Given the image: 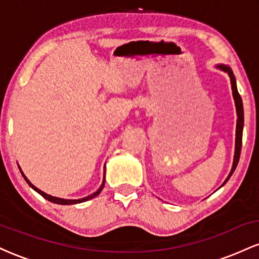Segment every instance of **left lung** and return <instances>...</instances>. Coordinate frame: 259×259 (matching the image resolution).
Listing matches in <instances>:
<instances>
[{
	"label": "left lung",
	"instance_id": "obj_1",
	"mask_svg": "<svg viewBox=\"0 0 259 259\" xmlns=\"http://www.w3.org/2000/svg\"><path fill=\"white\" fill-rule=\"evenodd\" d=\"M215 68L221 69L222 72H225L230 78V84H231V90H233V97L235 101V107H236V114H237V121H236V138H235V153H234V162L233 167H231L230 173H229L228 178L225 179L223 185L229 180V178L231 177L234 173V170L237 167V163H239L240 159V153H241V145H242V130H243V106H242V100L241 96L239 95V91H237L236 86V79H235V75L231 70V68L229 65L225 64H218L215 65ZM222 185V186H223Z\"/></svg>",
	"mask_w": 259,
	"mask_h": 259
}]
</instances>
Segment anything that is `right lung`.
I'll use <instances>...</instances> for the list:
<instances>
[{"label": "right lung", "instance_id": "obj_1", "mask_svg": "<svg viewBox=\"0 0 259 259\" xmlns=\"http://www.w3.org/2000/svg\"><path fill=\"white\" fill-rule=\"evenodd\" d=\"M18 167H19V165H18ZM105 167H106V164H105ZM19 169H20V167H19ZM20 173H22V175H23V178H24L25 179V181L26 183L29 184V186L31 187V189H34L35 191L37 192V194H40L41 196H42L44 198H46V200H49L50 202H53V203H57V204H63V206H67V204H76V203H81V202H85V201H89V200H91V198H94V197H96V196H99L100 195V192L102 191V189H103V186H105V181H106V177H105V174H106V171H105V174H103V180H102V184H101V186H100V189L97 190V191H95L94 194H91V195H89V196H86V197H82V198H78V200H67V198H59V197H55V196H51V195H49V194H46V192H44V191H41L40 189H37L36 186H34L32 185V184L30 183V181H29V179L28 178L25 177L24 175V173H23L22 171V169H20Z\"/></svg>", "mask_w": 259, "mask_h": 259}]
</instances>
